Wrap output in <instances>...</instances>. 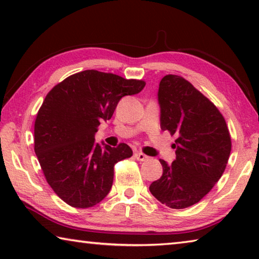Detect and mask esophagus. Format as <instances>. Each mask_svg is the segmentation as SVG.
I'll list each match as a JSON object with an SVG mask.
<instances>
[{"label": "esophagus", "mask_w": 259, "mask_h": 259, "mask_svg": "<svg viewBox=\"0 0 259 259\" xmlns=\"http://www.w3.org/2000/svg\"><path fill=\"white\" fill-rule=\"evenodd\" d=\"M134 155H135V157L138 161H146V160H148V156L144 154V153H142V152H135Z\"/></svg>", "instance_id": "34e87169"}]
</instances>
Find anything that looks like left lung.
I'll use <instances>...</instances> for the list:
<instances>
[{"label": "left lung", "mask_w": 259, "mask_h": 259, "mask_svg": "<svg viewBox=\"0 0 259 259\" xmlns=\"http://www.w3.org/2000/svg\"><path fill=\"white\" fill-rule=\"evenodd\" d=\"M161 129L177 135L176 160H160L163 174L150 191L171 209L198 203L225 171L232 140L223 114L183 76L168 74L160 82Z\"/></svg>", "instance_id": "1"}]
</instances>
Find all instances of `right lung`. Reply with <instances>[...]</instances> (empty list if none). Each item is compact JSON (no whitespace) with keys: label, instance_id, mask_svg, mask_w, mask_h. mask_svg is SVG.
Here are the masks:
<instances>
[{"label":"right lung","instance_id":"obj_1","mask_svg":"<svg viewBox=\"0 0 259 259\" xmlns=\"http://www.w3.org/2000/svg\"><path fill=\"white\" fill-rule=\"evenodd\" d=\"M145 84L87 69L48 93L35 119L34 151L48 184L64 202L85 209L108 194L114 165L133 156V151L124 143L95 145V135L122 97L140 93Z\"/></svg>","mask_w":259,"mask_h":259}]
</instances>
